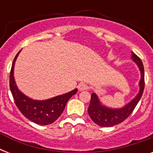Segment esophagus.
<instances>
[{
    "mask_svg": "<svg viewBox=\"0 0 153 153\" xmlns=\"http://www.w3.org/2000/svg\"><path fill=\"white\" fill-rule=\"evenodd\" d=\"M78 88H79V91H85V90H87L88 89V86L86 85V83H83L82 82L78 86Z\"/></svg>",
    "mask_w": 153,
    "mask_h": 153,
    "instance_id": "1",
    "label": "esophagus"
}]
</instances>
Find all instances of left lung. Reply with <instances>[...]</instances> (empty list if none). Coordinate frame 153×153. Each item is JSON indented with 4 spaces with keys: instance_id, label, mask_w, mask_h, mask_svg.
<instances>
[{
    "instance_id": "left-lung-1",
    "label": "left lung",
    "mask_w": 153,
    "mask_h": 153,
    "mask_svg": "<svg viewBox=\"0 0 153 153\" xmlns=\"http://www.w3.org/2000/svg\"><path fill=\"white\" fill-rule=\"evenodd\" d=\"M132 58L134 62L137 64L141 73V79L140 81V92L137 96L127 104L126 106L121 109H109L108 107L102 105L100 103L96 94H91V102L88 108V114L95 124L102 127H111L121 123L127 117H129L137 106L138 102L143 94L145 89V71L142 61L135 53L132 52Z\"/></svg>"
}]
</instances>
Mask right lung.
<instances>
[{
	"label": "right lung",
	"mask_w": 153,
	"mask_h": 153,
	"mask_svg": "<svg viewBox=\"0 0 153 153\" xmlns=\"http://www.w3.org/2000/svg\"><path fill=\"white\" fill-rule=\"evenodd\" d=\"M19 53L20 51L14 58L9 75V86L16 105L25 117L34 123L41 126L50 125L59 117L64 110L67 101L77 93L78 90L74 89L69 93L44 101H36L27 98L18 90L13 77L14 64Z\"/></svg>",
	"instance_id": "right-lung-1"
}]
</instances>
